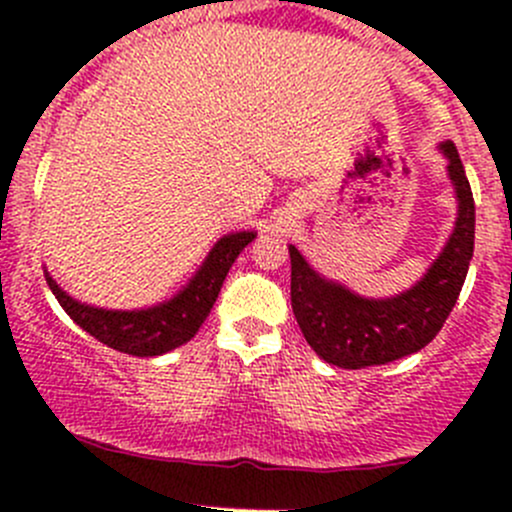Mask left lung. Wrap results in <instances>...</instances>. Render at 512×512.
Here are the masks:
<instances>
[{"mask_svg":"<svg viewBox=\"0 0 512 512\" xmlns=\"http://www.w3.org/2000/svg\"><path fill=\"white\" fill-rule=\"evenodd\" d=\"M438 151L448 163L458 213L446 245L416 285L394 297H361L342 282L319 275L289 245L294 319L309 347L327 364L366 369L421 352L456 307L473 257L476 205L456 146L443 141Z\"/></svg>","mask_w":512,"mask_h":512,"instance_id":"8db88e82","label":"left lung"}]
</instances>
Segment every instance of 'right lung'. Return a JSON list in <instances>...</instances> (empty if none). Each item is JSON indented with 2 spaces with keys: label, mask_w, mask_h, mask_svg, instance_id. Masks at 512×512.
Listing matches in <instances>:
<instances>
[{
  "label": "right lung",
  "mask_w": 512,
  "mask_h": 512,
  "mask_svg": "<svg viewBox=\"0 0 512 512\" xmlns=\"http://www.w3.org/2000/svg\"><path fill=\"white\" fill-rule=\"evenodd\" d=\"M255 237V230L227 232L215 242L203 265L188 280V285L165 302L143 309L94 307V304L79 302L69 292H64L46 272V267L44 277L64 312L98 342L131 356H160L183 347L198 334L200 324L208 319L210 309L218 299L232 262Z\"/></svg>",
  "instance_id": "right-lung-1"
}]
</instances>
